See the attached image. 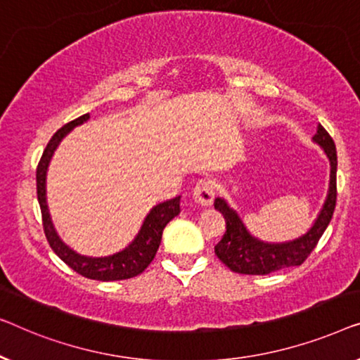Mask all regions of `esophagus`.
Segmentation results:
<instances>
[{
  "instance_id": "esophagus-1",
  "label": "esophagus",
  "mask_w": 360,
  "mask_h": 360,
  "mask_svg": "<svg viewBox=\"0 0 360 360\" xmlns=\"http://www.w3.org/2000/svg\"><path fill=\"white\" fill-rule=\"evenodd\" d=\"M192 197L197 204L210 205L215 197V184L210 179H199L192 189Z\"/></svg>"
}]
</instances>
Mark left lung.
<instances>
[{
    "label": "left lung",
    "mask_w": 360,
    "mask_h": 360,
    "mask_svg": "<svg viewBox=\"0 0 360 360\" xmlns=\"http://www.w3.org/2000/svg\"><path fill=\"white\" fill-rule=\"evenodd\" d=\"M313 141L321 146L328 160H330L331 174L330 191H328L325 205L318 214L315 224L305 235L283 243L261 241L246 230L240 215L226 204L225 199H221V197L215 199V209L225 217L226 221V231L224 238L217 243L215 255L233 272L250 276H266L274 271H281L283 267L300 266L310 256V252L315 250L326 226L330 225L334 207H336L338 155L336 145H334L330 134L323 129V125H318Z\"/></svg>",
    "instance_id": "1"
}]
</instances>
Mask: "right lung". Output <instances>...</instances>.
Wrapping results in <instances>:
<instances>
[{"label": "right lung", "instance_id": "1", "mask_svg": "<svg viewBox=\"0 0 360 360\" xmlns=\"http://www.w3.org/2000/svg\"><path fill=\"white\" fill-rule=\"evenodd\" d=\"M88 119L89 114H84L55 131V135L47 143V148L44 150L42 158L39 161L35 178H37V199L40 212H42L44 231L55 255H57L65 264L72 267L75 272H78V274L83 277L103 282L130 279V277L141 274V272L148 267L150 262L153 261L156 251H158L160 248L165 226L168 225L176 215H179L181 195L155 205L153 209L150 210V214L145 217L143 225H141L139 235L134 238V241H131L127 248H124L122 251L115 252V255L104 257H89L78 255L77 251H73L72 248L65 245V243L60 240L58 233L55 231L52 219H50L47 195H45V181H47L49 163L50 160H52L57 146L60 145V141L77 127V125H81Z\"/></svg>", "mask_w": 360, "mask_h": 360}]
</instances>
